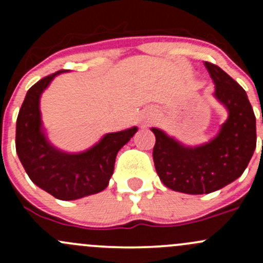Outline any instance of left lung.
Segmentation results:
<instances>
[{
    "label": "left lung",
    "mask_w": 263,
    "mask_h": 263,
    "mask_svg": "<svg viewBox=\"0 0 263 263\" xmlns=\"http://www.w3.org/2000/svg\"><path fill=\"white\" fill-rule=\"evenodd\" d=\"M205 66L215 82V97L229 110L219 135L202 146L185 147L151 128L159 178L171 190L188 195L211 193L234 182L246 171L257 142L256 117L245 89L219 66Z\"/></svg>",
    "instance_id": "8db88e82"
}]
</instances>
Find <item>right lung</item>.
I'll use <instances>...</instances> for the list:
<instances>
[{
  "mask_svg": "<svg viewBox=\"0 0 263 263\" xmlns=\"http://www.w3.org/2000/svg\"><path fill=\"white\" fill-rule=\"evenodd\" d=\"M57 71L34 84L26 92L16 121V153L29 178L39 188L63 201L105 190L115 171L116 156L137 128L105 135L94 147L66 154L50 146L42 132L39 98Z\"/></svg>",
  "mask_w": 263,
  "mask_h": 263,
  "instance_id": "obj_1",
  "label": "right lung"
}]
</instances>
